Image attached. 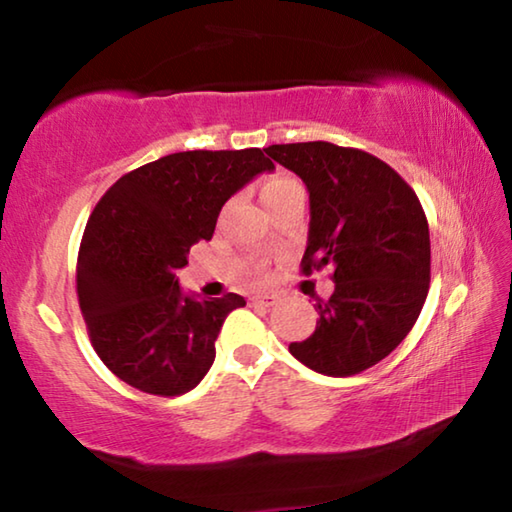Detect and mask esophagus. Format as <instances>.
I'll use <instances>...</instances> for the list:
<instances>
[{
  "label": "esophagus",
  "mask_w": 512,
  "mask_h": 512,
  "mask_svg": "<svg viewBox=\"0 0 512 512\" xmlns=\"http://www.w3.org/2000/svg\"><path fill=\"white\" fill-rule=\"evenodd\" d=\"M250 302H253V305H262V307H273L277 302V296L275 293H259V296L250 298Z\"/></svg>",
  "instance_id": "34e87169"
}]
</instances>
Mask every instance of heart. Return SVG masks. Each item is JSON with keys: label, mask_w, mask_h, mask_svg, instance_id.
Segmentation results:
<instances>
[{"label": "heart", "mask_w": 512, "mask_h": 512, "mask_svg": "<svg viewBox=\"0 0 512 512\" xmlns=\"http://www.w3.org/2000/svg\"><path fill=\"white\" fill-rule=\"evenodd\" d=\"M298 187H300V183L296 178L287 176V173H275V176L264 180L262 198H264V203L268 205L271 201H275V198H280L287 192H291V189H298Z\"/></svg>", "instance_id": "heart-1"}]
</instances>
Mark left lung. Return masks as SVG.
Here are the masks:
<instances>
[{
	"mask_svg": "<svg viewBox=\"0 0 512 512\" xmlns=\"http://www.w3.org/2000/svg\"><path fill=\"white\" fill-rule=\"evenodd\" d=\"M266 153L307 185L302 273L334 271L314 334L289 352L320 375H357L388 357L420 316L431 280L427 216L400 173L366 151L298 142Z\"/></svg>",
	"mask_w": 512,
	"mask_h": 512,
	"instance_id": "left-lung-1",
	"label": "left lung"
}]
</instances>
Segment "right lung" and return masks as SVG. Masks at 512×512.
I'll return each instance as SVG.
<instances>
[{"label": "right lung", "instance_id": "right-lung-1", "mask_svg": "<svg viewBox=\"0 0 512 512\" xmlns=\"http://www.w3.org/2000/svg\"><path fill=\"white\" fill-rule=\"evenodd\" d=\"M275 164L259 149L183 151L121 176L85 225L76 293L99 359L137 391L176 397L214 363L237 293L185 296L178 268L212 239L221 207Z\"/></svg>", "mask_w": 512, "mask_h": 512}]
</instances>
